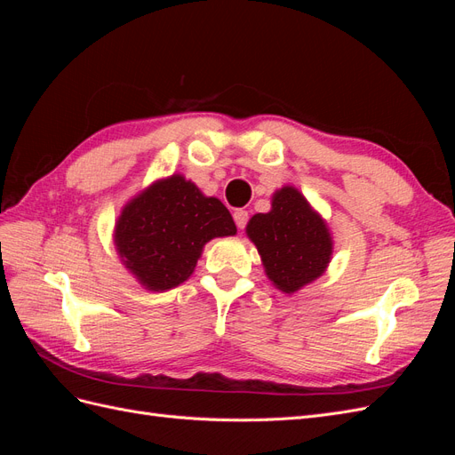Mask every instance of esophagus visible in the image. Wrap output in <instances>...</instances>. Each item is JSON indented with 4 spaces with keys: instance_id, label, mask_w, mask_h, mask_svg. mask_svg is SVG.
<instances>
[{
    "instance_id": "esophagus-1",
    "label": "esophagus",
    "mask_w": 455,
    "mask_h": 455,
    "mask_svg": "<svg viewBox=\"0 0 455 455\" xmlns=\"http://www.w3.org/2000/svg\"><path fill=\"white\" fill-rule=\"evenodd\" d=\"M233 220H235L237 228L243 229L246 226V222H249V212H246L244 209H237L235 212H233Z\"/></svg>"
}]
</instances>
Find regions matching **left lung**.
Masks as SVG:
<instances>
[{"mask_svg": "<svg viewBox=\"0 0 455 455\" xmlns=\"http://www.w3.org/2000/svg\"><path fill=\"white\" fill-rule=\"evenodd\" d=\"M246 237L258 249L271 284L284 294H294L319 279L334 252L326 220L294 186L275 191L271 211L249 220Z\"/></svg>", "mask_w": 455, "mask_h": 455, "instance_id": "left-lung-1", "label": "left lung"}]
</instances>
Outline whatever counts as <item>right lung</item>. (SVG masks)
I'll return each instance as SVG.
<instances>
[{"mask_svg":"<svg viewBox=\"0 0 455 455\" xmlns=\"http://www.w3.org/2000/svg\"><path fill=\"white\" fill-rule=\"evenodd\" d=\"M235 233L222 201L206 197L186 176L171 174L125 203L114 244L121 264L146 291L164 292L191 277L206 243Z\"/></svg>","mask_w":455,"mask_h":455,"instance_id":"right-lung-1","label":"right lung"}]
</instances>
